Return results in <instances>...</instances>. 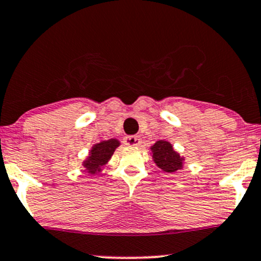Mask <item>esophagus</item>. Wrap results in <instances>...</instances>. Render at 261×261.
<instances>
[{
    "mask_svg": "<svg viewBox=\"0 0 261 261\" xmlns=\"http://www.w3.org/2000/svg\"><path fill=\"white\" fill-rule=\"evenodd\" d=\"M124 144L128 146H140L141 138L139 135H129V137L124 138Z\"/></svg>",
    "mask_w": 261,
    "mask_h": 261,
    "instance_id": "1",
    "label": "esophagus"
}]
</instances>
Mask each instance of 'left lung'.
<instances>
[{
    "instance_id": "left-lung-1",
    "label": "left lung",
    "mask_w": 261,
    "mask_h": 261,
    "mask_svg": "<svg viewBox=\"0 0 261 261\" xmlns=\"http://www.w3.org/2000/svg\"><path fill=\"white\" fill-rule=\"evenodd\" d=\"M152 160L164 172H176L184 168L185 157L176 152L169 141L158 140L150 147Z\"/></svg>"
}]
</instances>
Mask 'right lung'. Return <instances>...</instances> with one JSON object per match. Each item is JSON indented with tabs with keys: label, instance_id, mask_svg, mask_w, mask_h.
<instances>
[{
	"label": "right lung",
	"instance_id": "obj_1",
	"mask_svg": "<svg viewBox=\"0 0 261 261\" xmlns=\"http://www.w3.org/2000/svg\"><path fill=\"white\" fill-rule=\"evenodd\" d=\"M118 146H120V141L117 139H109V140L94 144L87 158L83 162V167L85 168L87 174L94 175L103 170V167L110 161Z\"/></svg>",
	"mask_w": 261,
	"mask_h": 261
}]
</instances>
